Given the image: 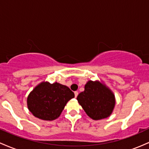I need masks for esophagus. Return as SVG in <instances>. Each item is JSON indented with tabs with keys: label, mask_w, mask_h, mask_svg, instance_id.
I'll return each mask as SVG.
<instances>
[{
	"label": "esophagus",
	"mask_w": 149,
	"mask_h": 149,
	"mask_svg": "<svg viewBox=\"0 0 149 149\" xmlns=\"http://www.w3.org/2000/svg\"><path fill=\"white\" fill-rule=\"evenodd\" d=\"M74 94H75V97H76H76H78V92H77V91H76V92H74Z\"/></svg>",
	"instance_id": "esophagus-1"
}]
</instances>
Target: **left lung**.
I'll return each instance as SVG.
<instances>
[{"instance_id":"left-lung-1","label":"left lung","mask_w":149,"mask_h":149,"mask_svg":"<svg viewBox=\"0 0 149 149\" xmlns=\"http://www.w3.org/2000/svg\"><path fill=\"white\" fill-rule=\"evenodd\" d=\"M77 100L87 115L95 120L109 117L116 105L113 92L100 80H88Z\"/></svg>"}]
</instances>
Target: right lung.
Here are the masks:
<instances>
[{
	"label": "right lung",
	"mask_w": 149,
	"mask_h": 149,
	"mask_svg": "<svg viewBox=\"0 0 149 149\" xmlns=\"http://www.w3.org/2000/svg\"><path fill=\"white\" fill-rule=\"evenodd\" d=\"M75 97L67 86L42 81L27 97V107L33 116L43 120H53L61 115L65 106Z\"/></svg>",
	"instance_id": "1"
}]
</instances>
